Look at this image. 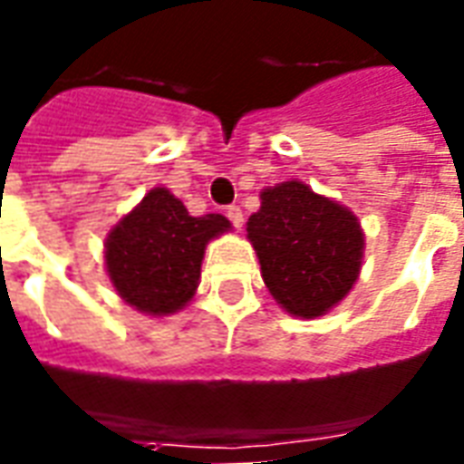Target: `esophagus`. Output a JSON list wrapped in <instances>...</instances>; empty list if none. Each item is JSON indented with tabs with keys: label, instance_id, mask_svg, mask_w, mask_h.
<instances>
[{
	"label": "esophagus",
	"instance_id": "1",
	"mask_svg": "<svg viewBox=\"0 0 464 464\" xmlns=\"http://www.w3.org/2000/svg\"><path fill=\"white\" fill-rule=\"evenodd\" d=\"M226 216H228V221H231L236 228H241V226H243V211L238 208V206H228V208H226Z\"/></svg>",
	"mask_w": 464,
	"mask_h": 464
}]
</instances>
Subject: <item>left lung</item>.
Here are the masks:
<instances>
[{"mask_svg":"<svg viewBox=\"0 0 464 464\" xmlns=\"http://www.w3.org/2000/svg\"><path fill=\"white\" fill-rule=\"evenodd\" d=\"M246 231L266 288L295 318L325 315L358 281L365 236L355 213L303 181L263 188Z\"/></svg>","mask_w":464,"mask_h":464,"instance_id":"obj_1","label":"left lung"}]
</instances>
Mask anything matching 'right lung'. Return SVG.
Returning a JSON list of instances; mask_svg holds the SVG:
<instances>
[{
  "label": "right lung",
  "instance_id": "1",
  "mask_svg": "<svg viewBox=\"0 0 464 464\" xmlns=\"http://www.w3.org/2000/svg\"><path fill=\"white\" fill-rule=\"evenodd\" d=\"M228 228L221 213L188 216L186 206L159 186L109 231L106 273L131 308L171 315L198 288L206 243Z\"/></svg>",
  "mask_w": 464,
  "mask_h": 464
}]
</instances>
